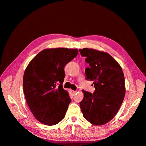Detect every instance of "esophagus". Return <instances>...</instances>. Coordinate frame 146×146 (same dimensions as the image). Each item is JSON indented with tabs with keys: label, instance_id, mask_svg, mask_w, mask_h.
<instances>
[{
	"label": "esophagus",
	"instance_id": "1",
	"mask_svg": "<svg viewBox=\"0 0 146 146\" xmlns=\"http://www.w3.org/2000/svg\"><path fill=\"white\" fill-rule=\"evenodd\" d=\"M76 92H77L76 91H72V93H73L74 94H76Z\"/></svg>",
	"mask_w": 146,
	"mask_h": 146
}]
</instances>
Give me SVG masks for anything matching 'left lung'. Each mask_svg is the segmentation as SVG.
Segmentation results:
<instances>
[{
	"mask_svg": "<svg viewBox=\"0 0 146 146\" xmlns=\"http://www.w3.org/2000/svg\"><path fill=\"white\" fill-rule=\"evenodd\" d=\"M90 67L86 79L93 82V93L83 91L80 102L83 117L95 125L105 124L116 116L125 94V79L121 66L108 53L92 48L79 49Z\"/></svg>",
	"mask_w": 146,
	"mask_h": 146,
	"instance_id": "8db88e82",
	"label": "left lung"
}]
</instances>
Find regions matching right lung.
<instances>
[{
    "label": "right lung",
    "mask_w": 146,
    "mask_h": 146,
    "mask_svg": "<svg viewBox=\"0 0 146 146\" xmlns=\"http://www.w3.org/2000/svg\"><path fill=\"white\" fill-rule=\"evenodd\" d=\"M77 54V49L46 48L35 56L25 70L26 102L35 117L43 124L56 125L65 116L71 99L63 88L64 68Z\"/></svg>",
    "instance_id": "add662e5"
}]
</instances>
